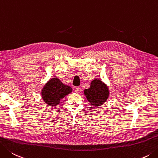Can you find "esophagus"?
<instances>
[{
    "mask_svg": "<svg viewBox=\"0 0 158 158\" xmlns=\"http://www.w3.org/2000/svg\"><path fill=\"white\" fill-rule=\"evenodd\" d=\"M75 91H76V93H77V94H80V92H81V89H80V87H77L75 89Z\"/></svg>",
    "mask_w": 158,
    "mask_h": 158,
    "instance_id": "1",
    "label": "esophagus"
}]
</instances>
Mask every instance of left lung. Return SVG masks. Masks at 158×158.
<instances>
[{
	"label": "left lung",
	"instance_id": "1",
	"mask_svg": "<svg viewBox=\"0 0 158 158\" xmlns=\"http://www.w3.org/2000/svg\"><path fill=\"white\" fill-rule=\"evenodd\" d=\"M84 94L90 104L98 107L106 102L109 96V91L106 84L96 78L92 80L90 87L85 89Z\"/></svg>",
	"mask_w": 158,
	"mask_h": 158
}]
</instances>
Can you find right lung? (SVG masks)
Listing matches in <instances>:
<instances>
[{"instance_id": "add662e5", "label": "right lung", "mask_w": 158, "mask_h": 158, "mask_svg": "<svg viewBox=\"0 0 158 158\" xmlns=\"http://www.w3.org/2000/svg\"><path fill=\"white\" fill-rule=\"evenodd\" d=\"M71 91L72 89L69 86L64 85L58 78H53L44 85L41 95L44 102L50 106H55Z\"/></svg>"}]
</instances>
